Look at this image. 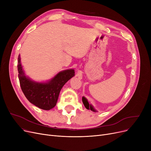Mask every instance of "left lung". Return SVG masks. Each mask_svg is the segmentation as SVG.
Instances as JSON below:
<instances>
[{
	"mask_svg": "<svg viewBox=\"0 0 151 151\" xmlns=\"http://www.w3.org/2000/svg\"><path fill=\"white\" fill-rule=\"evenodd\" d=\"M82 101H83V103L84 105V106L86 107V109H91V111H93L94 112H97V111L96 110L95 108L93 107V106L91 104H89V101H88V99H87L85 97H83L82 98Z\"/></svg>",
	"mask_w": 151,
	"mask_h": 151,
	"instance_id": "left-lung-1",
	"label": "left lung"
}]
</instances>
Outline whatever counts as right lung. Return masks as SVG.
Segmentation results:
<instances>
[{"mask_svg":"<svg viewBox=\"0 0 151 151\" xmlns=\"http://www.w3.org/2000/svg\"><path fill=\"white\" fill-rule=\"evenodd\" d=\"M17 70L21 88L27 99L44 110H50L55 106L62 87L75 76L74 69L70 68L59 72L47 81H35L26 75L20 55L18 56Z\"/></svg>","mask_w":151,"mask_h":151,"instance_id":"obj_1","label":"right lung"}]
</instances>
